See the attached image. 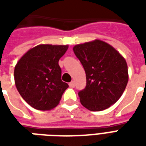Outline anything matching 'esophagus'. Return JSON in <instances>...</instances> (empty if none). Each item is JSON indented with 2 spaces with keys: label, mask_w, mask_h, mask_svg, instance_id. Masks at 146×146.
<instances>
[{
  "label": "esophagus",
  "mask_w": 146,
  "mask_h": 146,
  "mask_svg": "<svg viewBox=\"0 0 146 146\" xmlns=\"http://www.w3.org/2000/svg\"><path fill=\"white\" fill-rule=\"evenodd\" d=\"M69 85H70V88H74V87H75V83H74V81H71V82L69 84Z\"/></svg>",
  "instance_id": "esophagus-1"
}]
</instances>
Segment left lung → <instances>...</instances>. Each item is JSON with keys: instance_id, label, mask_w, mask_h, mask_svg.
I'll return each instance as SVG.
<instances>
[{"instance_id": "left-lung-1", "label": "left lung", "mask_w": 146, "mask_h": 146, "mask_svg": "<svg viewBox=\"0 0 146 146\" xmlns=\"http://www.w3.org/2000/svg\"><path fill=\"white\" fill-rule=\"evenodd\" d=\"M85 70L87 85L78 92L80 103L91 111H102L117 102L128 82L125 58L106 42L95 40L73 47Z\"/></svg>"}]
</instances>
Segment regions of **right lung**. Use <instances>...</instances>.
Wrapping results in <instances>:
<instances>
[{"mask_svg": "<svg viewBox=\"0 0 146 146\" xmlns=\"http://www.w3.org/2000/svg\"><path fill=\"white\" fill-rule=\"evenodd\" d=\"M68 45L39 44L22 56L15 66L18 92L25 101L38 110L57 106L69 85L63 82L58 61Z\"/></svg>", "mask_w": 146, "mask_h": 146, "instance_id": "1", "label": "right lung"}]
</instances>
